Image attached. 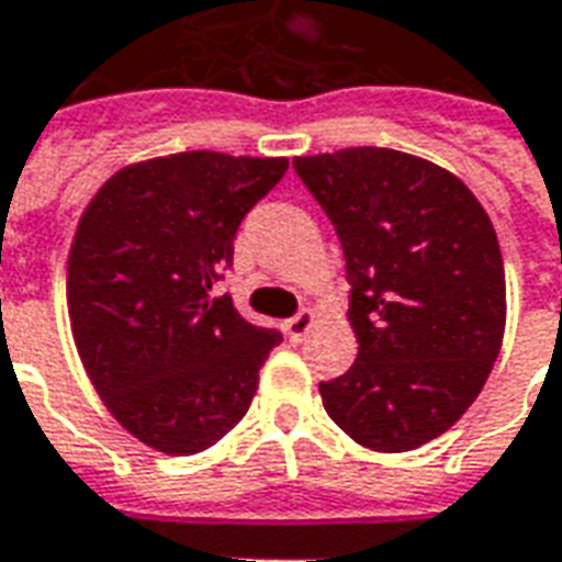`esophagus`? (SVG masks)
I'll return each instance as SVG.
<instances>
[{
    "mask_svg": "<svg viewBox=\"0 0 562 562\" xmlns=\"http://www.w3.org/2000/svg\"><path fill=\"white\" fill-rule=\"evenodd\" d=\"M316 319H319V316H316L313 310H304V313H297V316H292V319L285 322V331H289L292 340H301V337L307 335L310 328L316 325Z\"/></svg>",
    "mask_w": 562,
    "mask_h": 562,
    "instance_id": "obj_1",
    "label": "esophagus"
}]
</instances>
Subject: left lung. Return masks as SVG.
<instances>
[{"label": "left lung", "mask_w": 562, "mask_h": 562, "mask_svg": "<svg viewBox=\"0 0 562 562\" xmlns=\"http://www.w3.org/2000/svg\"><path fill=\"white\" fill-rule=\"evenodd\" d=\"M347 258V374L319 383L356 445L404 453L445 435L484 390L505 337L496 231L453 172L395 148L294 158Z\"/></svg>", "instance_id": "8db88e82"}]
</instances>
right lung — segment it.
I'll return each instance as SVG.
<instances>
[{"label": "right lung", "instance_id": "obj_1", "mask_svg": "<svg viewBox=\"0 0 562 562\" xmlns=\"http://www.w3.org/2000/svg\"><path fill=\"white\" fill-rule=\"evenodd\" d=\"M289 158L179 151L105 179L78 218L66 307L109 414L145 447L191 457L234 429L280 331L213 297L243 215Z\"/></svg>", "mask_w": 562, "mask_h": 562}]
</instances>
